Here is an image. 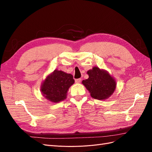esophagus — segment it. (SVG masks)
I'll list each match as a JSON object with an SVG mask.
<instances>
[{
    "instance_id": "34e87169",
    "label": "esophagus",
    "mask_w": 152,
    "mask_h": 152,
    "mask_svg": "<svg viewBox=\"0 0 152 152\" xmlns=\"http://www.w3.org/2000/svg\"><path fill=\"white\" fill-rule=\"evenodd\" d=\"M76 83H80V82H81V79H75V80Z\"/></svg>"
}]
</instances>
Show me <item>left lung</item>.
<instances>
[{
	"instance_id": "1",
	"label": "left lung",
	"mask_w": 152,
	"mask_h": 152,
	"mask_svg": "<svg viewBox=\"0 0 152 152\" xmlns=\"http://www.w3.org/2000/svg\"><path fill=\"white\" fill-rule=\"evenodd\" d=\"M89 78L82 83L89 91L92 98L104 100L108 98L116 88V82L109 73L94 66L87 72Z\"/></svg>"
}]
</instances>
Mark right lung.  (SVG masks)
<instances>
[{
    "instance_id": "1",
    "label": "right lung",
    "mask_w": 152,
    "mask_h": 152,
    "mask_svg": "<svg viewBox=\"0 0 152 152\" xmlns=\"http://www.w3.org/2000/svg\"><path fill=\"white\" fill-rule=\"evenodd\" d=\"M74 82L72 75L55 70L44 80L40 89L47 99L58 103L66 98L68 89Z\"/></svg>"
}]
</instances>
